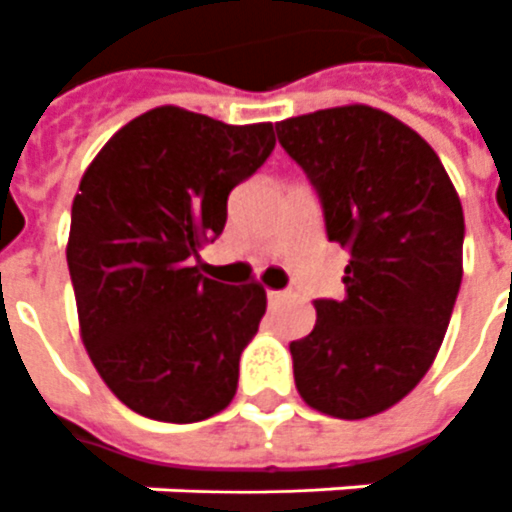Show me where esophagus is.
<instances>
[{"instance_id": "1", "label": "esophagus", "mask_w": 512, "mask_h": 512, "mask_svg": "<svg viewBox=\"0 0 512 512\" xmlns=\"http://www.w3.org/2000/svg\"><path fill=\"white\" fill-rule=\"evenodd\" d=\"M284 297H286V292H278V289H267V300H270V306L281 303Z\"/></svg>"}]
</instances>
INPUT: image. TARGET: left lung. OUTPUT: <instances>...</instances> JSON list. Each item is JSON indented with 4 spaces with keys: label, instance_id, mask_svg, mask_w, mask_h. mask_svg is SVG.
<instances>
[{
    "label": "left lung",
    "instance_id": "obj_1",
    "mask_svg": "<svg viewBox=\"0 0 512 512\" xmlns=\"http://www.w3.org/2000/svg\"><path fill=\"white\" fill-rule=\"evenodd\" d=\"M317 187L331 242L350 250L342 300H314L289 344L295 386L333 419L389 411L427 375L463 278V206L427 140L366 104L275 123Z\"/></svg>",
    "mask_w": 512,
    "mask_h": 512
}]
</instances>
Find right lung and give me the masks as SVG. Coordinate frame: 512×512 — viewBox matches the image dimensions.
I'll return each mask as SVG.
<instances>
[{"label": "right lung", "mask_w": 512, "mask_h": 512, "mask_svg": "<svg viewBox=\"0 0 512 512\" xmlns=\"http://www.w3.org/2000/svg\"><path fill=\"white\" fill-rule=\"evenodd\" d=\"M273 148V123L165 104L112 134L79 181L65 248L79 336L134 413L190 424L234 400L267 292L217 284L192 259L223 234L228 192Z\"/></svg>", "instance_id": "1"}]
</instances>
